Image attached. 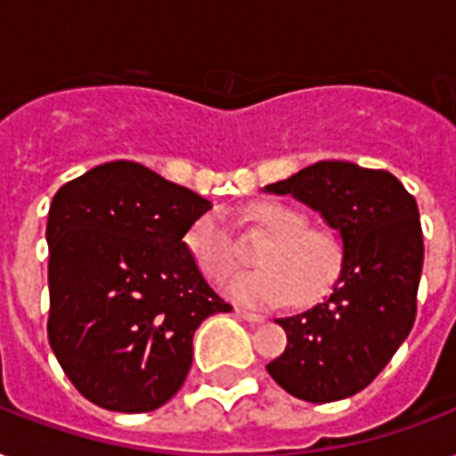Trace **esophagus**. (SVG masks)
<instances>
[{
  "label": "esophagus",
  "mask_w": 456,
  "mask_h": 456,
  "mask_svg": "<svg viewBox=\"0 0 456 456\" xmlns=\"http://www.w3.org/2000/svg\"><path fill=\"white\" fill-rule=\"evenodd\" d=\"M236 314L246 319V322H250V324H263L265 322V314H260L256 310H248V307H236Z\"/></svg>",
  "instance_id": "obj_1"
}]
</instances>
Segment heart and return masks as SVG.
<instances>
[{
  "mask_svg": "<svg viewBox=\"0 0 456 456\" xmlns=\"http://www.w3.org/2000/svg\"><path fill=\"white\" fill-rule=\"evenodd\" d=\"M246 222L270 236L260 246V270L232 279L227 291L246 305H284L291 298L310 305L338 284L346 267V241L331 227L310 224L303 210L279 200H257L246 208ZM186 250L210 281L227 279L239 265V250L217 213L203 215L186 232Z\"/></svg>",
  "mask_w": 456,
  "mask_h": 456,
  "instance_id": "obj_1",
  "label": "heart"
}]
</instances>
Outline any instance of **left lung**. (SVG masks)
Wrapping results in <instances>:
<instances>
[{
    "label": "left lung",
    "mask_w": 456,
    "mask_h": 456,
    "mask_svg": "<svg viewBox=\"0 0 456 456\" xmlns=\"http://www.w3.org/2000/svg\"><path fill=\"white\" fill-rule=\"evenodd\" d=\"M324 215L346 241V267L324 303L277 319L286 350L267 364L307 403H336L381 374L417 319L424 234L417 200L390 172L343 160L310 165L267 186Z\"/></svg>",
    "instance_id": "obj_1"
}]
</instances>
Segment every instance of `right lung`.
<instances>
[{
  "mask_svg": "<svg viewBox=\"0 0 456 456\" xmlns=\"http://www.w3.org/2000/svg\"><path fill=\"white\" fill-rule=\"evenodd\" d=\"M210 200L132 160L56 191L46 220V336L89 403L151 411L184 383L193 331L232 305L206 284L184 234Z\"/></svg>",
  "mask_w": 456,
  "mask_h": 456,
  "instance_id": "add662e5",
  "label": "right lung"
}]
</instances>
